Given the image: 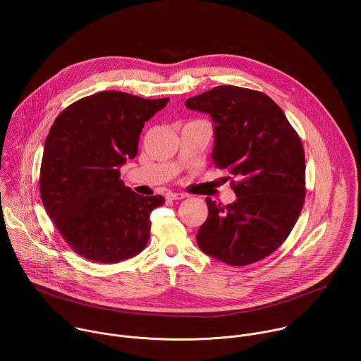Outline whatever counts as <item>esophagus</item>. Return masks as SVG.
Segmentation results:
<instances>
[{
	"mask_svg": "<svg viewBox=\"0 0 361 361\" xmlns=\"http://www.w3.org/2000/svg\"><path fill=\"white\" fill-rule=\"evenodd\" d=\"M187 197V194H184V192H169L167 194V198H170V200H183V198H185Z\"/></svg>",
	"mask_w": 361,
	"mask_h": 361,
	"instance_id": "obj_1",
	"label": "esophagus"
}]
</instances>
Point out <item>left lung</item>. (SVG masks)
I'll return each mask as SVG.
<instances>
[{
  "instance_id": "1",
  "label": "left lung",
  "mask_w": 361,
  "mask_h": 361,
  "mask_svg": "<svg viewBox=\"0 0 361 361\" xmlns=\"http://www.w3.org/2000/svg\"><path fill=\"white\" fill-rule=\"evenodd\" d=\"M185 107L212 116L214 164L235 177L233 204L205 198L209 217L197 233L198 247L237 267L266 259L286 241L304 205L297 131L269 95L250 88L219 85L188 98Z\"/></svg>"
}]
</instances>
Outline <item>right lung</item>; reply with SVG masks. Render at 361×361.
Here are the masks:
<instances>
[{"label": "right lung", "mask_w": 361, "mask_h": 361, "mask_svg": "<svg viewBox=\"0 0 361 361\" xmlns=\"http://www.w3.org/2000/svg\"><path fill=\"white\" fill-rule=\"evenodd\" d=\"M169 99L101 91L73 102L51 127L39 170L41 200L66 243L84 259L114 264L147 245L149 214L166 200L126 187L118 167L137 156L145 121Z\"/></svg>", "instance_id": "right-lung-1"}]
</instances>
